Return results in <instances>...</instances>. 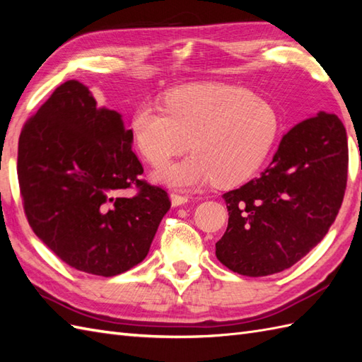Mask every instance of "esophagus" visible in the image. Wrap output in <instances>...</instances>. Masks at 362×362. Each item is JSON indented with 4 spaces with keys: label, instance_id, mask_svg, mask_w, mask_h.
I'll use <instances>...</instances> for the list:
<instances>
[{
    "label": "esophagus",
    "instance_id": "obj_1",
    "mask_svg": "<svg viewBox=\"0 0 362 362\" xmlns=\"http://www.w3.org/2000/svg\"><path fill=\"white\" fill-rule=\"evenodd\" d=\"M189 201V197L185 194H180V193H171V204L173 206H180V205H185Z\"/></svg>",
    "mask_w": 362,
    "mask_h": 362
}]
</instances>
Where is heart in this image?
I'll return each instance as SVG.
<instances>
[{"instance_id": "obj_1", "label": "heart", "mask_w": 362, "mask_h": 362, "mask_svg": "<svg viewBox=\"0 0 362 362\" xmlns=\"http://www.w3.org/2000/svg\"><path fill=\"white\" fill-rule=\"evenodd\" d=\"M279 112L269 99L226 83H191L169 91L165 107L143 103L130 121L135 146L152 165L188 148L189 157L153 173L173 188L243 183L264 163L279 134Z\"/></svg>"}]
</instances>
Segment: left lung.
<instances>
[{
    "label": "left lung",
    "mask_w": 362,
    "mask_h": 362,
    "mask_svg": "<svg viewBox=\"0 0 362 362\" xmlns=\"http://www.w3.org/2000/svg\"><path fill=\"white\" fill-rule=\"evenodd\" d=\"M349 144L342 121L319 112L284 134L259 177L226 193L216 257L247 276L281 272L324 240L342 205Z\"/></svg>",
    "instance_id": "obj_1"
}]
</instances>
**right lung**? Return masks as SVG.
<instances>
[{
    "instance_id": "obj_1",
    "label": "right lung",
    "mask_w": 362,
    "mask_h": 362,
    "mask_svg": "<svg viewBox=\"0 0 362 362\" xmlns=\"http://www.w3.org/2000/svg\"><path fill=\"white\" fill-rule=\"evenodd\" d=\"M134 136L79 81L54 90L21 130L18 183L30 228L78 271L113 276L146 258L171 202L141 180ZM129 187L135 197H124Z\"/></svg>"
}]
</instances>
